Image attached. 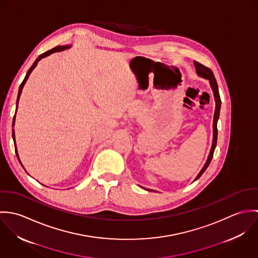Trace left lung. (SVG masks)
I'll list each match as a JSON object with an SVG mask.
<instances>
[{
	"instance_id": "1",
	"label": "left lung",
	"mask_w": 258,
	"mask_h": 258,
	"mask_svg": "<svg viewBox=\"0 0 258 258\" xmlns=\"http://www.w3.org/2000/svg\"><path fill=\"white\" fill-rule=\"evenodd\" d=\"M194 64H195V68H196V72L199 76L203 77V78H206V79H209L210 80V84H211V87L213 89V92H214V96H215V100H216V110H215V115H214V123H213V130H214V135H213V144H212V148H211V151H210V155L208 157V160L205 164V166L203 167V169L201 170V172L199 173V175L197 176V178L195 179V181H197L203 174L204 172L207 170V168L209 167L212 159H213V156H214V152H215V149L217 146V141H218V120H219V117H220V111H221V97H220V92H219V87H218V83H217V80L215 78V75L213 74V72L201 64L200 62L198 61H194ZM147 189V188H145ZM150 190V189H148Z\"/></svg>"
}]
</instances>
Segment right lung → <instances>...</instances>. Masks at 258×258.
<instances>
[{
	"label": "right lung",
	"instance_id": "1",
	"mask_svg": "<svg viewBox=\"0 0 258 258\" xmlns=\"http://www.w3.org/2000/svg\"><path fill=\"white\" fill-rule=\"evenodd\" d=\"M70 47H71V45H58V46H55L54 48H52V49H50V50H47V51H45V52L41 53V54L37 57V59H36V61H35V62L33 63V66L31 67V69L28 71V73L26 74L25 79L23 80V82H22V83H21V85H20V88H19V94H18V98H17V108H18V104H19V100H20V96H21V93H22L23 87H24L25 83L27 82V80H28V78H29V76H30L31 73L33 72V70L37 67V62H38L41 58H43V57H45V56H47V55H49V54H51V53H53V52L60 51V50H63V49L70 48ZM16 112H17V110H16ZM15 120H16V115L14 116V120H13V127H14V125H15ZM13 139H14V143H15V150H16V154H17L18 160H19V162L21 163V160H20V158H19V154H18V150H17V146H16V139H15V131H14V129H13ZM21 165H22V167H24L22 163H21Z\"/></svg>",
	"mask_w": 258,
	"mask_h": 258
}]
</instances>
